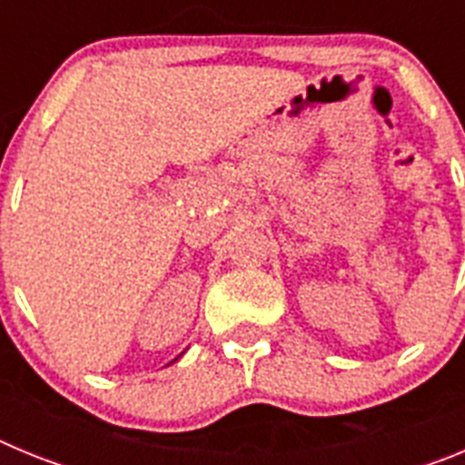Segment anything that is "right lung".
<instances>
[{"label":"right lung","mask_w":465,"mask_h":465,"mask_svg":"<svg viewBox=\"0 0 465 465\" xmlns=\"http://www.w3.org/2000/svg\"><path fill=\"white\" fill-rule=\"evenodd\" d=\"M174 361H176V359H174Z\"/></svg>","instance_id":"obj_1"}]
</instances>
